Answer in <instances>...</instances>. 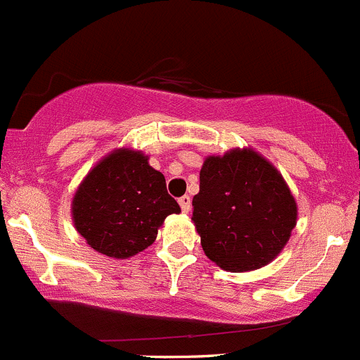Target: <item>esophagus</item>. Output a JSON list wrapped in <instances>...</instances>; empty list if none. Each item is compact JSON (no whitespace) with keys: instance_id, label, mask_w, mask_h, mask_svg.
<instances>
[{"instance_id":"obj_1","label":"esophagus","mask_w":360,"mask_h":360,"mask_svg":"<svg viewBox=\"0 0 360 360\" xmlns=\"http://www.w3.org/2000/svg\"><path fill=\"white\" fill-rule=\"evenodd\" d=\"M179 205H181V211H183V212H190L191 198L188 197V195H184V197L179 198Z\"/></svg>"}]
</instances>
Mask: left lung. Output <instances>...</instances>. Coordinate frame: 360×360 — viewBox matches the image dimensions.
<instances>
[{
    "label": "left lung",
    "mask_w": 360,
    "mask_h": 360,
    "mask_svg": "<svg viewBox=\"0 0 360 360\" xmlns=\"http://www.w3.org/2000/svg\"><path fill=\"white\" fill-rule=\"evenodd\" d=\"M191 205L205 257L230 273L273 262L297 223V202L287 181L251 148L207 156Z\"/></svg>",
    "instance_id": "8db88e82"
}]
</instances>
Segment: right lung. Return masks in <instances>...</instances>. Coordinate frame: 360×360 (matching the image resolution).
<instances>
[{
	"label": "right lung",
	"instance_id": "add662e5",
	"mask_svg": "<svg viewBox=\"0 0 360 360\" xmlns=\"http://www.w3.org/2000/svg\"><path fill=\"white\" fill-rule=\"evenodd\" d=\"M181 207L165 186V176L149 156L117 148L80 181L72 198L77 232L98 253L123 260L155 243L158 229Z\"/></svg>",
	"mask_w": 360,
	"mask_h": 360
}]
</instances>
